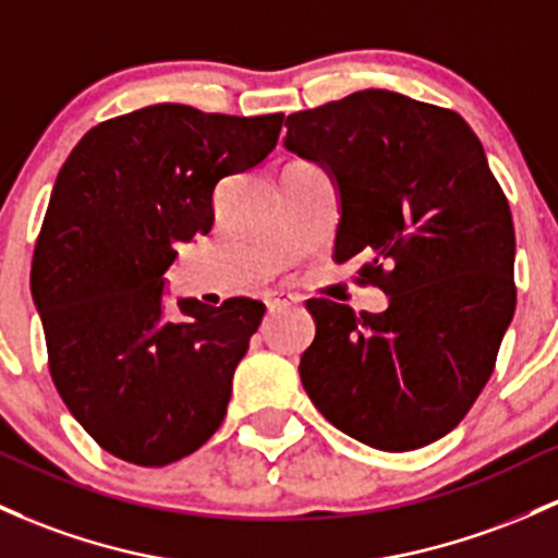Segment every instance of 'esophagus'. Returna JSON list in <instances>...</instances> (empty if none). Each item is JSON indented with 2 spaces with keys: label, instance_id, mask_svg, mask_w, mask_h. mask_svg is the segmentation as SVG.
I'll return each mask as SVG.
<instances>
[{
  "label": "esophagus",
  "instance_id": "34e87169",
  "mask_svg": "<svg viewBox=\"0 0 558 558\" xmlns=\"http://www.w3.org/2000/svg\"><path fill=\"white\" fill-rule=\"evenodd\" d=\"M295 303H301V298L292 295V292H268V295H266L268 311L287 308V305H295Z\"/></svg>",
  "mask_w": 558,
  "mask_h": 558
}]
</instances>
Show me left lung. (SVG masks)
Masks as SVG:
<instances>
[{"label":"left lung","instance_id":"8db88e82","mask_svg":"<svg viewBox=\"0 0 558 558\" xmlns=\"http://www.w3.org/2000/svg\"><path fill=\"white\" fill-rule=\"evenodd\" d=\"M287 151L338 185L335 260L362 257L383 314L308 301L301 380L316 410L362 445L407 452L449 434L495 369L513 319L511 207L460 113L362 89L290 113Z\"/></svg>","mask_w":558,"mask_h":558}]
</instances>
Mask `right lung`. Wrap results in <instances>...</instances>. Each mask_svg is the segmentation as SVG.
Listing matches in <instances>:
<instances>
[{"instance_id": "right-lung-1", "label": "right lung", "mask_w": 558, "mask_h": 558, "mask_svg": "<svg viewBox=\"0 0 558 558\" xmlns=\"http://www.w3.org/2000/svg\"><path fill=\"white\" fill-rule=\"evenodd\" d=\"M281 119L146 106L89 130L58 172L32 260L47 362L71 415L128 463H175L223 423L266 305L185 298L170 319L165 271L213 229L215 185L274 151Z\"/></svg>"}]
</instances>
